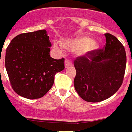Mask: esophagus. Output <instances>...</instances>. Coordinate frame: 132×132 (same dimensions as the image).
<instances>
[{
  "instance_id": "1",
  "label": "esophagus",
  "mask_w": 132,
  "mask_h": 132,
  "mask_svg": "<svg viewBox=\"0 0 132 132\" xmlns=\"http://www.w3.org/2000/svg\"><path fill=\"white\" fill-rule=\"evenodd\" d=\"M71 65H72L71 61L70 60H69V59H66V60L65 61V68H67V67H69V66H71Z\"/></svg>"
}]
</instances>
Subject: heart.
<instances>
[{
  "label": "heart",
  "instance_id": "b5f03b06",
  "mask_svg": "<svg viewBox=\"0 0 132 132\" xmlns=\"http://www.w3.org/2000/svg\"><path fill=\"white\" fill-rule=\"evenodd\" d=\"M63 45L65 48L70 50H79V53L80 55H86L98 48V44L91 38L83 36L74 39L66 40L63 42ZM53 47L55 50L60 51L62 46L57 42H54Z\"/></svg>",
  "mask_w": 132,
  "mask_h": 132
}]
</instances>
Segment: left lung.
Returning <instances> with one entry per match:
<instances>
[{
  "mask_svg": "<svg viewBox=\"0 0 132 132\" xmlns=\"http://www.w3.org/2000/svg\"><path fill=\"white\" fill-rule=\"evenodd\" d=\"M104 49L95 50L74 61L77 74L74 86L84 101L98 102L117 92L123 82L126 54L124 47L110 34H104Z\"/></svg>",
  "mask_w": 132,
  "mask_h": 132,
  "instance_id": "left-lung-1",
  "label": "left lung"
}]
</instances>
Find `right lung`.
Returning <instances> with one entry per match:
<instances>
[{
	"label": "right lung",
	"instance_id": "add662e5",
	"mask_svg": "<svg viewBox=\"0 0 132 132\" xmlns=\"http://www.w3.org/2000/svg\"><path fill=\"white\" fill-rule=\"evenodd\" d=\"M45 30L16 36L6 51L5 67L13 90L28 99L39 98L52 88L64 59L50 55L52 44Z\"/></svg>",
	"mask_w": 132,
	"mask_h": 132
}]
</instances>
